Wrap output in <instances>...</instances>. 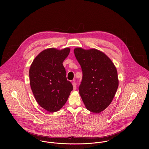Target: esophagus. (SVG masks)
I'll list each match as a JSON object with an SVG mask.
<instances>
[{
  "mask_svg": "<svg viewBox=\"0 0 149 149\" xmlns=\"http://www.w3.org/2000/svg\"><path fill=\"white\" fill-rule=\"evenodd\" d=\"M72 85H73V89L75 90L76 89V83L75 82H73L72 83Z\"/></svg>",
  "mask_w": 149,
  "mask_h": 149,
  "instance_id": "1",
  "label": "esophagus"
}]
</instances>
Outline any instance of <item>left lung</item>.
<instances>
[{"instance_id": "8db88e82", "label": "left lung", "mask_w": 149, "mask_h": 149, "mask_svg": "<svg viewBox=\"0 0 149 149\" xmlns=\"http://www.w3.org/2000/svg\"><path fill=\"white\" fill-rule=\"evenodd\" d=\"M83 71L79 93L88 110L100 113L112 102L119 85L118 72L111 59L95 49H74Z\"/></svg>"}]
</instances>
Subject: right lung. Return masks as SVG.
I'll list each match as a JSON object with an SVG mask.
<instances>
[{
    "label": "right lung",
    "instance_id": "1",
    "mask_svg": "<svg viewBox=\"0 0 149 149\" xmlns=\"http://www.w3.org/2000/svg\"><path fill=\"white\" fill-rule=\"evenodd\" d=\"M70 49L49 48L41 52L33 60L29 70L30 86L38 104L50 112L60 110L73 90L67 80L63 63Z\"/></svg>",
    "mask_w": 149,
    "mask_h": 149
}]
</instances>
